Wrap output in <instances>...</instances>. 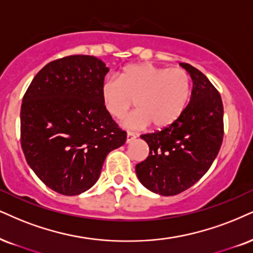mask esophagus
I'll return each instance as SVG.
<instances>
[{"label":"esophagus","mask_w":253,"mask_h":253,"mask_svg":"<svg viewBox=\"0 0 253 253\" xmlns=\"http://www.w3.org/2000/svg\"><path fill=\"white\" fill-rule=\"evenodd\" d=\"M133 139H136V135L135 133H132V132H127L126 133V143H131Z\"/></svg>","instance_id":"34e87169"}]
</instances>
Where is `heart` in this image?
<instances>
[{
	"label": "heart",
	"mask_w": 253,
	"mask_h": 253,
	"mask_svg": "<svg viewBox=\"0 0 253 253\" xmlns=\"http://www.w3.org/2000/svg\"><path fill=\"white\" fill-rule=\"evenodd\" d=\"M191 95V80L185 70L157 67L151 63L129 64L102 83L101 101L104 110L115 120L124 121L129 129H142L152 124L155 129L170 126L182 116Z\"/></svg>",
	"instance_id": "1"
}]
</instances>
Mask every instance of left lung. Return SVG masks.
<instances>
[{
  "mask_svg": "<svg viewBox=\"0 0 253 253\" xmlns=\"http://www.w3.org/2000/svg\"><path fill=\"white\" fill-rule=\"evenodd\" d=\"M192 80L189 104L178 120L161 131L142 135L149 156L136 165V174L146 189L174 196L191 188L204 176L223 142V103L204 74L179 63Z\"/></svg>",
  "mask_w": 253,
  "mask_h": 253,
  "instance_id": "8db88e82",
  "label": "left lung"
}]
</instances>
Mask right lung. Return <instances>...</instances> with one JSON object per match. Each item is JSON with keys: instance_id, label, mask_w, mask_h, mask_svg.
Segmentation results:
<instances>
[{"instance_id": "1", "label": "right lung", "mask_w": 253, "mask_h": 253, "mask_svg": "<svg viewBox=\"0 0 253 253\" xmlns=\"http://www.w3.org/2000/svg\"><path fill=\"white\" fill-rule=\"evenodd\" d=\"M108 71L93 56H68L42 68L24 93L22 150L36 176L61 195L91 188L109 152L126 143V132L102 105Z\"/></svg>"}]
</instances>
